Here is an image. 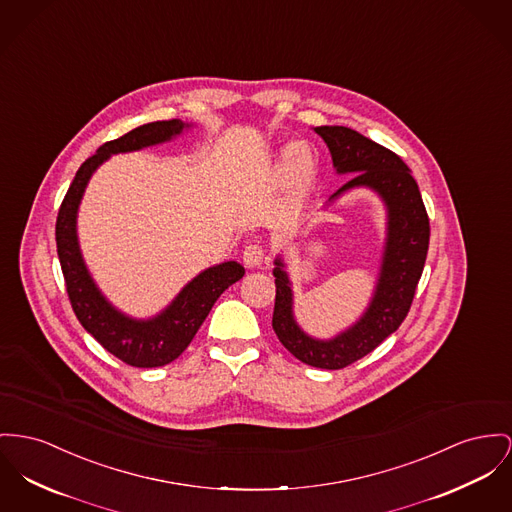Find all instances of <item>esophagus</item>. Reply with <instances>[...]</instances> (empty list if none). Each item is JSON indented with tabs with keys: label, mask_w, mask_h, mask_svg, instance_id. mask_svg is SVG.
<instances>
[{
	"label": "esophagus",
	"mask_w": 512,
	"mask_h": 512,
	"mask_svg": "<svg viewBox=\"0 0 512 512\" xmlns=\"http://www.w3.org/2000/svg\"><path fill=\"white\" fill-rule=\"evenodd\" d=\"M242 262L246 268H258L264 262V248L260 244H248L242 252Z\"/></svg>",
	"instance_id": "esophagus-1"
}]
</instances>
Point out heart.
Instances as JSON below:
<instances>
[{
    "mask_svg": "<svg viewBox=\"0 0 512 512\" xmlns=\"http://www.w3.org/2000/svg\"><path fill=\"white\" fill-rule=\"evenodd\" d=\"M287 157H291L293 165H295V172L301 180H308L310 176V155L307 153V149H303L301 145H293L291 151H287Z\"/></svg>",
    "mask_w": 512,
    "mask_h": 512,
    "instance_id": "1",
    "label": "heart"
}]
</instances>
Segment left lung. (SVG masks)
<instances>
[{
	"label": "left lung",
	"instance_id": "1",
	"mask_svg": "<svg viewBox=\"0 0 512 512\" xmlns=\"http://www.w3.org/2000/svg\"><path fill=\"white\" fill-rule=\"evenodd\" d=\"M314 132L328 145L336 172L355 174L328 204L355 188H369L386 207V239L373 297L365 312L330 340L314 338L299 326L287 264L281 256L273 260V332L299 361L336 371L371 353L408 316L429 250V217L417 182L396 153L345 126H318Z\"/></svg>",
	"mask_w": 512,
	"mask_h": 512
}]
</instances>
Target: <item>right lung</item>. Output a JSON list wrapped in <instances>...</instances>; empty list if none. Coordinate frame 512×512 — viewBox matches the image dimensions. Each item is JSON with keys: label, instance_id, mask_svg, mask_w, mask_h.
Segmentation results:
<instances>
[{"label": "right lung", "instance_id": "right-lung-1", "mask_svg": "<svg viewBox=\"0 0 512 512\" xmlns=\"http://www.w3.org/2000/svg\"><path fill=\"white\" fill-rule=\"evenodd\" d=\"M188 128H192V124L174 118L143 124L118 139L106 141L79 167L58 211V258L77 320L106 351L139 369L163 367L174 361L194 340L221 293L242 279L244 268L235 260L211 266L188 281L171 305L159 314L151 318L128 316L104 297L87 270L77 239V211L93 172L112 155L167 143Z\"/></svg>", "mask_w": 512, "mask_h": 512}]
</instances>
